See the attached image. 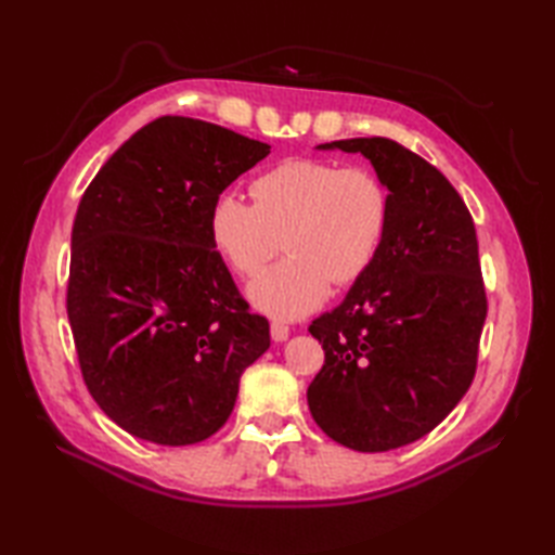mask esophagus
<instances>
[{"label":"esophagus","mask_w":555,"mask_h":555,"mask_svg":"<svg viewBox=\"0 0 555 555\" xmlns=\"http://www.w3.org/2000/svg\"><path fill=\"white\" fill-rule=\"evenodd\" d=\"M291 334V328L284 322H271V338L281 344V340H286Z\"/></svg>","instance_id":"obj_1"}]
</instances>
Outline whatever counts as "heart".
Masks as SVG:
<instances>
[{
    "instance_id": "b5f03b06",
    "label": "heart",
    "mask_w": 555,
    "mask_h": 555,
    "mask_svg": "<svg viewBox=\"0 0 555 555\" xmlns=\"http://www.w3.org/2000/svg\"><path fill=\"white\" fill-rule=\"evenodd\" d=\"M255 203L221 193L209 209V238L241 274H257L279 253L288 259L259 274L247 296L274 317H302L320 308L332 281L348 286L379 255L391 195L367 167L326 159H286L253 183Z\"/></svg>"
}]
</instances>
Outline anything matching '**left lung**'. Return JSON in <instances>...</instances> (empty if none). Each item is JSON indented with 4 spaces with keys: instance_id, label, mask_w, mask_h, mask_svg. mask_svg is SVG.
<instances>
[{
    "instance_id": "left-lung-1",
    "label": "left lung",
    "mask_w": 555,
    "mask_h": 555,
    "mask_svg": "<svg viewBox=\"0 0 555 555\" xmlns=\"http://www.w3.org/2000/svg\"><path fill=\"white\" fill-rule=\"evenodd\" d=\"M317 147L367 157L391 195V221L346 300L310 324L324 367L308 405L336 443L391 451L443 422L475 379L487 320L475 221L446 176L396 140Z\"/></svg>"
}]
</instances>
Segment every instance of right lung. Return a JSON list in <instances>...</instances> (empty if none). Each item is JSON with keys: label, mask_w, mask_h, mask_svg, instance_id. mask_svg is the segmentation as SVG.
I'll return each instance as SVG.
<instances>
[{"label": "right lung", "mask_w": 555, "mask_h": 555, "mask_svg": "<svg viewBox=\"0 0 555 555\" xmlns=\"http://www.w3.org/2000/svg\"><path fill=\"white\" fill-rule=\"evenodd\" d=\"M269 150L217 124L162 116L80 197L70 332L90 396L138 439H209L241 374L269 348V322L250 312L209 238L211 203Z\"/></svg>", "instance_id": "right-lung-1"}]
</instances>
